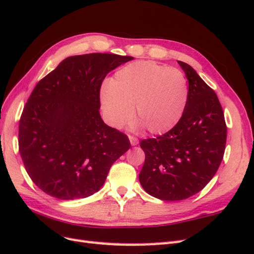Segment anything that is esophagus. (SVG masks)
<instances>
[{
	"instance_id": "obj_1",
	"label": "esophagus",
	"mask_w": 254,
	"mask_h": 254,
	"mask_svg": "<svg viewBox=\"0 0 254 254\" xmlns=\"http://www.w3.org/2000/svg\"><path fill=\"white\" fill-rule=\"evenodd\" d=\"M129 141H131V145L132 146H136V145H138V139L136 138V137H134V136H129Z\"/></svg>"
}]
</instances>
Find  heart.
<instances>
[{"label":"heart","mask_w":254,"mask_h":254,"mask_svg":"<svg viewBox=\"0 0 254 254\" xmlns=\"http://www.w3.org/2000/svg\"><path fill=\"white\" fill-rule=\"evenodd\" d=\"M183 71L153 61L129 63L116 71L100 90L103 116L109 126L122 128L132 121L134 109L140 127L154 134L171 129L183 117L188 102Z\"/></svg>","instance_id":"b5f03b06"}]
</instances>
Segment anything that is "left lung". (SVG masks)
Masks as SVG:
<instances>
[{
	"mask_svg": "<svg viewBox=\"0 0 254 254\" xmlns=\"http://www.w3.org/2000/svg\"><path fill=\"white\" fill-rule=\"evenodd\" d=\"M189 92L185 113L167 133L140 141L144 190L162 200H181L203 190L223 159L226 125L217 94L192 66L178 61Z\"/></svg>",
	"mask_w": 254,
	"mask_h": 254,
	"instance_id": "obj_1",
	"label": "left lung"
}]
</instances>
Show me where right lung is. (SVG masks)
Here are the masks:
<instances>
[{"label":"right lung","mask_w":254,"mask_h":254,"mask_svg":"<svg viewBox=\"0 0 254 254\" xmlns=\"http://www.w3.org/2000/svg\"><path fill=\"white\" fill-rule=\"evenodd\" d=\"M133 57H68L36 84L19 121V152L32 181L59 199L99 191L131 144L104 123L100 90L106 75Z\"/></svg>","instance_id":"1"}]
</instances>
